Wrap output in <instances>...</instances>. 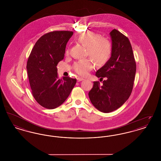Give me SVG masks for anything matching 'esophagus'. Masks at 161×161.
Masks as SVG:
<instances>
[{"instance_id": "obj_1", "label": "esophagus", "mask_w": 161, "mask_h": 161, "mask_svg": "<svg viewBox=\"0 0 161 161\" xmlns=\"http://www.w3.org/2000/svg\"><path fill=\"white\" fill-rule=\"evenodd\" d=\"M84 78H80V77H78V78H77V81L79 82V81H83V80H84Z\"/></svg>"}]
</instances>
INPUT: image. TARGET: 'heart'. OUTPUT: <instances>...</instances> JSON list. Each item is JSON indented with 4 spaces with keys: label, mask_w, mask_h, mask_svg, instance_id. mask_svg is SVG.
I'll list each match as a JSON object with an SVG mask.
<instances>
[{
    "label": "heart",
    "mask_w": 161,
    "mask_h": 161,
    "mask_svg": "<svg viewBox=\"0 0 161 161\" xmlns=\"http://www.w3.org/2000/svg\"><path fill=\"white\" fill-rule=\"evenodd\" d=\"M77 40L86 47L87 55L93 59L96 64L103 66L110 59L112 53V43L107 38L101 37V36L92 31H88L79 35ZM68 49L66 54H69ZM93 67V61L91 58H87L77 61L74 65V69L77 74L86 76Z\"/></svg>",
    "instance_id": "heart-1"
}]
</instances>
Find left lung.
Masks as SVG:
<instances>
[{"label":"left lung","instance_id":"obj_1","mask_svg":"<svg viewBox=\"0 0 161 161\" xmlns=\"http://www.w3.org/2000/svg\"><path fill=\"white\" fill-rule=\"evenodd\" d=\"M112 53L108 61L96 72L103 80L94 81L89 97L92 104L100 112L109 113L121 107L132 91L136 65L129 38L116 30L110 32Z\"/></svg>","mask_w":161,"mask_h":161}]
</instances>
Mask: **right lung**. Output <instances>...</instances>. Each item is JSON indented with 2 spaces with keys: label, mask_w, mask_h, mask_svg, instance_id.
Here are the masks:
<instances>
[{
  "label": "right lung",
  "mask_w": 161,
  "mask_h": 161,
  "mask_svg": "<svg viewBox=\"0 0 161 161\" xmlns=\"http://www.w3.org/2000/svg\"><path fill=\"white\" fill-rule=\"evenodd\" d=\"M72 31L50 32L42 36L33 47L26 69L32 93L40 105L53 109L68 98L77 80L59 79L57 66L64 58L66 46Z\"/></svg>",
  "instance_id": "right-lung-1"
}]
</instances>
